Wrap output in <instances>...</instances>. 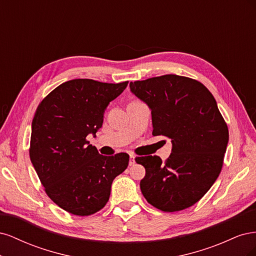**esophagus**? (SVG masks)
<instances>
[{
    "label": "esophagus",
    "mask_w": 256,
    "mask_h": 256,
    "mask_svg": "<svg viewBox=\"0 0 256 256\" xmlns=\"http://www.w3.org/2000/svg\"><path fill=\"white\" fill-rule=\"evenodd\" d=\"M134 154H130V160H129V166H134L136 164V160H134Z\"/></svg>",
    "instance_id": "esophagus-1"
}]
</instances>
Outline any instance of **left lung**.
I'll return each mask as SVG.
<instances>
[{
	"instance_id": "obj_1",
	"label": "left lung",
	"mask_w": 256,
	"mask_h": 256,
	"mask_svg": "<svg viewBox=\"0 0 256 256\" xmlns=\"http://www.w3.org/2000/svg\"><path fill=\"white\" fill-rule=\"evenodd\" d=\"M130 90L152 110V136L172 142L164 164L158 156L136 158L145 168L144 198L166 212L194 205L218 178L228 143L216 99L200 82L176 74L130 82Z\"/></svg>"
}]
</instances>
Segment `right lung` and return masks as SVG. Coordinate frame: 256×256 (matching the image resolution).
<instances>
[{"mask_svg": "<svg viewBox=\"0 0 256 256\" xmlns=\"http://www.w3.org/2000/svg\"><path fill=\"white\" fill-rule=\"evenodd\" d=\"M128 81H67L38 106L32 122L30 158L48 196L64 210L90 216L104 208L114 178L128 166L129 154L102 156L86 136H96L109 104Z\"/></svg>", "mask_w": 256, "mask_h": 256, "instance_id": "1", "label": "right lung"}]
</instances>
